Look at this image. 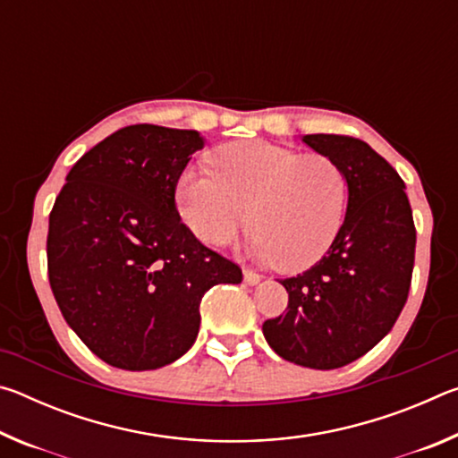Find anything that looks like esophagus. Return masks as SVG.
I'll return each instance as SVG.
<instances>
[{
    "label": "esophagus",
    "mask_w": 458,
    "mask_h": 458,
    "mask_svg": "<svg viewBox=\"0 0 458 458\" xmlns=\"http://www.w3.org/2000/svg\"><path fill=\"white\" fill-rule=\"evenodd\" d=\"M242 275H244V283L246 284H259L260 278H262L259 273H254V270H250V268H244Z\"/></svg>",
    "instance_id": "esophagus-1"
}]
</instances>
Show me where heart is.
Listing matches in <instances>:
<instances>
[{"mask_svg":"<svg viewBox=\"0 0 458 458\" xmlns=\"http://www.w3.org/2000/svg\"><path fill=\"white\" fill-rule=\"evenodd\" d=\"M214 172L188 169L177 182L182 220L222 246L252 222V254L283 270H305L327 254L345 222L350 182L335 159L267 141L214 153Z\"/></svg>","mask_w":458,"mask_h":458,"instance_id":"heart-1","label":"heart"}]
</instances>
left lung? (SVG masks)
<instances>
[{"instance_id":"1","label":"left lung","mask_w":458,"mask_h":458,"mask_svg":"<svg viewBox=\"0 0 458 458\" xmlns=\"http://www.w3.org/2000/svg\"><path fill=\"white\" fill-rule=\"evenodd\" d=\"M350 182L345 222L327 254L303 275L283 278L286 313L262 333L283 360L335 369L377 345L406 305L416 228L406 185L368 143L347 135H305Z\"/></svg>"}]
</instances>
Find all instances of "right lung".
I'll return each instance as SVG.
<instances>
[{
	"mask_svg": "<svg viewBox=\"0 0 458 458\" xmlns=\"http://www.w3.org/2000/svg\"><path fill=\"white\" fill-rule=\"evenodd\" d=\"M198 131L131 125L76 161L50 212L48 278L66 323L108 366L143 371L180 360L199 303L242 270L191 234L175 188Z\"/></svg>",
	"mask_w": 458,
	"mask_h": 458,
	"instance_id": "add662e5",
	"label": "right lung"
}]
</instances>
